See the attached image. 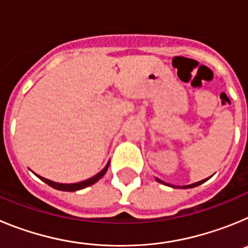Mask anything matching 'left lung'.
<instances>
[{"instance_id": "1", "label": "left lung", "mask_w": 248, "mask_h": 248, "mask_svg": "<svg viewBox=\"0 0 248 248\" xmlns=\"http://www.w3.org/2000/svg\"><path fill=\"white\" fill-rule=\"evenodd\" d=\"M156 181H159V183H161V184H165V185H169V184L164 183V181H161V180H160V179H157V177H156ZM205 181H206V180H201V181H199V183L191 184V185H186V186H183V189H190V187H195V186H199V185H201V184H202V183H205ZM169 186H172V185H169ZM172 187H175V186H172Z\"/></svg>"}]
</instances>
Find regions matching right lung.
I'll list each match as a JSON object with an SVG mask.
<instances>
[{
    "label": "right lung",
    "mask_w": 248,
    "mask_h": 248,
    "mask_svg": "<svg viewBox=\"0 0 248 248\" xmlns=\"http://www.w3.org/2000/svg\"><path fill=\"white\" fill-rule=\"evenodd\" d=\"M109 164H110V163L107 164V166L103 169L102 171L98 172L95 176L91 177V179H88V180L80 181V183H77V184H59V183H54V181L48 180V179H45V177H42V176H38V175H37V176H38L42 181H45L47 185L52 186V187H54V189H57V190H61V191H77V190H82V189H84V187H88V186L93 185L94 183H97L100 177H102L103 175L107 172Z\"/></svg>",
    "instance_id": "1"
}]
</instances>
